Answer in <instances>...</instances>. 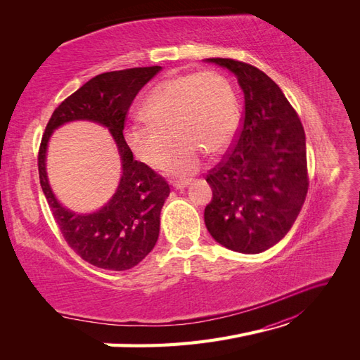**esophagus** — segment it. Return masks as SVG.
Instances as JSON below:
<instances>
[{
  "mask_svg": "<svg viewBox=\"0 0 360 360\" xmlns=\"http://www.w3.org/2000/svg\"><path fill=\"white\" fill-rule=\"evenodd\" d=\"M192 180H188V179H180V180H174L172 181V186L176 189H184L188 186V184H191Z\"/></svg>",
  "mask_w": 360,
  "mask_h": 360,
  "instance_id": "1",
  "label": "esophagus"
}]
</instances>
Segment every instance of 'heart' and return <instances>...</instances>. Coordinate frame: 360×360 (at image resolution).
I'll return each instance as SVG.
<instances>
[{"label":"heart","instance_id":"b5f03b06","mask_svg":"<svg viewBox=\"0 0 360 360\" xmlns=\"http://www.w3.org/2000/svg\"><path fill=\"white\" fill-rule=\"evenodd\" d=\"M146 123H135L124 141L138 160L160 169L180 141L169 171L179 176L197 171L202 153L221 156L236 138L240 110L231 82L219 72L205 70L174 76L148 94L143 110Z\"/></svg>","mask_w":360,"mask_h":360}]
</instances>
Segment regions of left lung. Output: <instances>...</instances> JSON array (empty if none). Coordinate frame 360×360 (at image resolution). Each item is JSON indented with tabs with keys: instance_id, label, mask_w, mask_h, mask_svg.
<instances>
[{
	"instance_id": "left-lung-1",
	"label": "left lung",
	"mask_w": 360,
	"mask_h": 360,
	"mask_svg": "<svg viewBox=\"0 0 360 360\" xmlns=\"http://www.w3.org/2000/svg\"><path fill=\"white\" fill-rule=\"evenodd\" d=\"M205 61L236 75L245 112L236 144L207 174L213 198L205 205L204 222L226 249L259 254L285 237L307 198L304 130L264 72L231 58Z\"/></svg>"
}]
</instances>
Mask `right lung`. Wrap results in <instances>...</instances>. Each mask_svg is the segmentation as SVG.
<instances>
[{
    "mask_svg": "<svg viewBox=\"0 0 360 360\" xmlns=\"http://www.w3.org/2000/svg\"><path fill=\"white\" fill-rule=\"evenodd\" d=\"M160 70V66L134 68L94 76L56 108L40 143V186L64 240L86 263L105 270L135 267L159 237L160 210L169 195V184L146 163L134 159L123 129L136 94ZM76 119L110 128L122 159V179L113 198L102 210L85 215L59 204L49 186L44 163L53 130Z\"/></svg>",
    "mask_w": 360,
    "mask_h": 360,
    "instance_id": "1",
    "label": "right lung"
}]
</instances>
